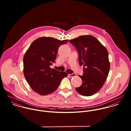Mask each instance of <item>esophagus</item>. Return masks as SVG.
I'll return each mask as SVG.
<instances>
[{
    "label": "esophagus",
    "instance_id": "obj_1",
    "mask_svg": "<svg viewBox=\"0 0 131 131\" xmlns=\"http://www.w3.org/2000/svg\"><path fill=\"white\" fill-rule=\"evenodd\" d=\"M69 75L71 77H75V76L76 75L74 73V74H69Z\"/></svg>",
    "mask_w": 131,
    "mask_h": 131
}]
</instances>
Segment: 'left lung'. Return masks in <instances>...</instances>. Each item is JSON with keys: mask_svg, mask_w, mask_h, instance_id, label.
<instances>
[{"mask_svg": "<svg viewBox=\"0 0 131 131\" xmlns=\"http://www.w3.org/2000/svg\"><path fill=\"white\" fill-rule=\"evenodd\" d=\"M79 52V62L84 74L79 75L83 83L75 88L82 95L92 96L103 86L110 70L108 53L99 41L92 35H83L70 40Z\"/></svg>", "mask_w": 131, "mask_h": 131, "instance_id": "8db88e82", "label": "left lung"}]
</instances>
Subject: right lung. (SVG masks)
Returning <instances> with one entry per match:
<instances>
[{"label":"right lung","instance_id":"1","mask_svg":"<svg viewBox=\"0 0 131 131\" xmlns=\"http://www.w3.org/2000/svg\"><path fill=\"white\" fill-rule=\"evenodd\" d=\"M68 42L54 38H38L30 45L23 58V72L31 88L35 92L46 95L54 92L68 73L51 69L59 47Z\"/></svg>","mask_w":131,"mask_h":131}]
</instances>
